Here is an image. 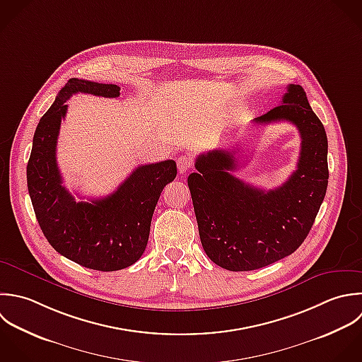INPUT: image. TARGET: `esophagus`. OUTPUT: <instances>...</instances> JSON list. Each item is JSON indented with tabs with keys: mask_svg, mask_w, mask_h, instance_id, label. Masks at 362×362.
I'll use <instances>...</instances> for the list:
<instances>
[{
	"mask_svg": "<svg viewBox=\"0 0 362 362\" xmlns=\"http://www.w3.org/2000/svg\"><path fill=\"white\" fill-rule=\"evenodd\" d=\"M192 165H193V160H192V158H189V156H179L177 158V169H179V173H186L190 168H192Z\"/></svg>",
	"mask_w": 362,
	"mask_h": 362,
	"instance_id": "1",
	"label": "esophagus"
}]
</instances>
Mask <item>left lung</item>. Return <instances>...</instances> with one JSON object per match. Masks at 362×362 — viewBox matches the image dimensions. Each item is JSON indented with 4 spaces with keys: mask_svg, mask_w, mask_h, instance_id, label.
<instances>
[{
    "mask_svg": "<svg viewBox=\"0 0 362 362\" xmlns=\"http://www.w3.org/2000/svg\"><path fill=\"white\" fill-rule=\"evenodd\" d=\"M289 121L300 134L298 169L279 187L262 190L233 176L238 149H214L196 159L189 175L202 245L218 267L254 271L293 254L305 241L329 183L327 135L299 84H289L282 104L255 124Z\"/></svg>",
    "mask_w": 362,
    "mask_h": 362,
    "instance_id": "left-lung-1",
    "label": "left lung"
}]
</instances>
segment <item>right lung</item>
Wrapping results in <instances>:
<instances>
[{
  "label": "right lung",
  "instance_id": "add662e5",
  "mask_svg": "<svg viewBox=\"0 0 362 362\" xmlns=\"http://www.w3.org/2000/svg\"><path fill=\"white\" fill-rule=\"evenodd\" d=\"M77 93L115 98L119 87L81 78H70L62 87L33 135L28 192L43 235L60 255L88 269L119 271L142 257L159 196L176 177V162L138 166L110 196L76 202L63 186L56 145L66 101Z\"/></svg>",
  "mask_w": 362,
  "mask_h": 362
}]
</instances>
